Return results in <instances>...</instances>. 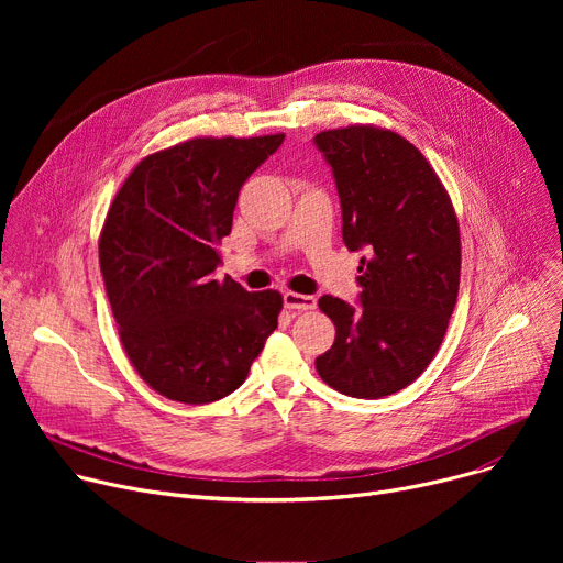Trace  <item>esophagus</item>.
Segmentation results:
<instances>
[{
    "label": "esophagus",
    "mask_w": 563,
    "mask_h": 563,
    "mask_svg": "<svg viewBox=\"0 0 563 563\" xmlns=\"http://www.w3.org/2000/svg\"><path fill=\"white\" fill-rule=\"evenodd\" d=\"M283 301H285V308L299 310V312L317 308V299L314 297H310V294H299V291H285L283 294Z\"/></svg>",
    "instance_id": "34e87169"
}]
</instances>
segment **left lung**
<instances>
[{"mask_svg":"<svg viewBox=\"0 0 563 563\" xmlns=\"http://www.w3.org/2000/svg\"><path fill=\"white\" fill-rule=\"evenodd\" d=\"M342 202V236L361 257V306L323 294L335 342L314 361L342 395L380 399L433 361L459 297L461 232L433 166L401 134L376 125L319 132Z\"/></svg>","mask_w":563,"mask_h":563,"instance_id":"1","label":"left lung"}]
</instances>
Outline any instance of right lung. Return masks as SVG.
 Listing matches in <instances>:
<instances>
[{"instance_id":"obj_1","label":"right lung","mask_w":563,"mask_h":563,"mask_svg":"<svg viewBox=\"0 0 563 563\" xmlns=\"http://www.w3.org/2000/svg\"><path fill=\"white\" fill-rule=\"evenodd\" d=\"M283 139L175 143L143 157L109 207L98 246L118 338L166 399L210 404L234 393L278 329L280 291H246L214 269L242 185Z\"/></svg>"}]
</instances>
